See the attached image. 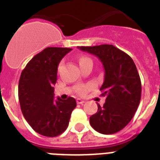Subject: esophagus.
Masks as SVG:
<instances>
[{
	"instance_id": "34e87169",
	"label": "esophagus",
	"mask_w": 160,
	"mask_h": 160,
	"mask_svg": "<svg viewBox=\"0 0 160 160\" xmlns=\"http://www.w3.org/2000/svg\"><path fill=\"white\" fill-rule=\"evenodd\" d=\"M76 102H77V104H80V105H82V104H84L85 103V100H81V99H76Z\"/></svg>"
}]
</instances>
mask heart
I'll return each mask as SVG.
<instances>
[{"label":"heart","instance_id":"heart-1","mask_svg":"<svg viewBox=\"0 0 160 160\" xmlns=\"http://www.w3.org/2000/svg\"><path fill=\"white\" fill-rule=\"evenodd\" d=\"M88 60H91V59L89 57H86V56H83L80 59V63L84 62V61H88ZM92 61V60H91ZM95 84L94 83H88V84H85V85H79L76 87L75 90H76V93H78L79 95H85L88 91H90V90H92L95 88Z\"/></svg>","mask_w":160,"mask_h":160}]
</instances>
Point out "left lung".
I'll list each match as a JSON object with an SVG mask.
<instances>
[{"mask_svg": "<svg viewBox=\"0 0 160 160\" xmlns=\"http://www.w3.org/2000/svg\"><path fill=\"white\" fill-rule=\"evenodd\" d=\"M78 48L96 55L105 72L100 90L106 100L103 106L98 105L97 113L90 117V125L100 134L120 131L134 117L141 98V81L134 60L112 45Z\"/></svg>", "mask_w": 160, "mask_h": 160, "instance_id": "obj_1", "label": "left lung"}]
</instances>
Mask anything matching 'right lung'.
I'll return each mask as SVG.
<instances>
[{"instance_id": "add662e5", "label": "right lung", "mask_w": 160, "mask_h": 160, "mask_svg": "<svg viewBox=\"0 0 160 160\" xmlns=\"http://www.w3.org/2000/svg\"><path fill=\"white\" fill-rule=\"evenodd\" d=\"M71 50L47 47L35 55L21 72L18 85L21 112L31 128L44 136L62 134L76 106L72 97L65 100L54 99L58 65Z\"/></svg>"}]
</instances>
